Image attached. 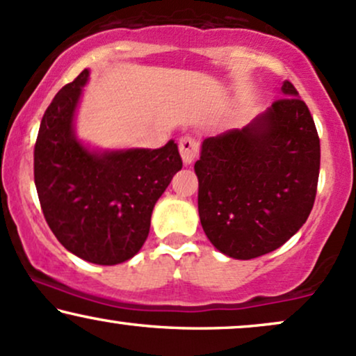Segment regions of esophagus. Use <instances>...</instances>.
<instances>
[{
  "mask_svg": "<svg viewBox=\"0 0 356 356\" xmlns=\"http://www.w3.org/2000/svg\"><path fill=\"white\" fill-rule=\"evenodd\" d=\"M179 151H181V157L184 164L191 165L195 161V157L199 156V143H197L195 137L192 136H184L179 140Z\"/></svg>",
  "mask_w": 356,
  "mask_h": 356,
  "instance_id": "obj_1",
  "label": "esophagus"
}]
</instances>
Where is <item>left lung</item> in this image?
<instances>
[{"instance_id": "1", "label": "left lung", "mask_w": 356, "mask_h": 356, "mask_svg": "<svg viewBox=\"0 0 356 356\" xmlns=\"http://www.w3.org/2000/svg\"><path fill=\"white\" fill-rule=\"evenodd\" d=\"M242 129L204 139L194 170L199 217L217 250L250 260L275 250L305 224L314 207L320 139L292 83Z\"/></svg>"}]
</instances>
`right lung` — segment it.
I'll return each mask as SVG.
<instances>
[{"label": "right lung", "mask_w": 356, "mask_h": 356, "mask_svg": "<svg viewBox=\"0 0 356 356\" xmlns=\"http://www.w3.org/2000/svg\"><path fill=\"white\" fill-rule=\"evenodd\" d=\"M84 70L54 96L34 145V184L59 242L86 262L118 265L134 257L152 209L182 169L177 144L159 149H92L76 136Z\"/></svg>", "instance_id": "1"}]
</instances>
